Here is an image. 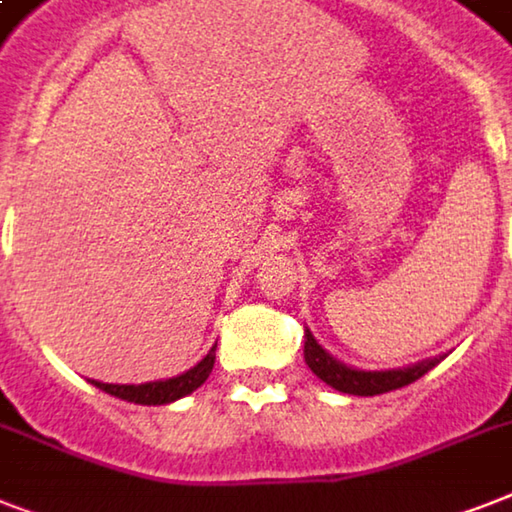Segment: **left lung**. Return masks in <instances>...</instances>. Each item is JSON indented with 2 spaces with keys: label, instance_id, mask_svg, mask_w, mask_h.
I'll return each mask as SVG.
<instances>
[{
  "label": "left lung",
  "instance_id": "8db88e82",
  "mask_svg": "<svg viewBox=\"0 0 512 512\" xmlns=\"http://www.w3.org/2000/svg\"><path fill=\"white\" fill-rule=\"evenodd\" d=\"M303 353L305 364L311 366V372L319 380H324L340 393H348V396H380V393H388V390L404 388L409 382L420 380L422 374L430 372L433 366L441 364L446 358V353H438V356L422 358L417 364L396 366V369H356V366L342 364L329 350L321 348L311 329H305Z\"/></svg>",
  "mask_w": 512,
  "mask_h": 512
}]
</instances>
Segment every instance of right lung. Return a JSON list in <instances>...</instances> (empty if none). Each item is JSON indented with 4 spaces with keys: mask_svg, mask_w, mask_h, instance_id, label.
I'll use <instances>...</instances> for the list:
<instances>
[{
    "mask_svg": "<svg viewBox=\"0 0 512 512\" xmlns=\"http://www.w3.org/2000/svg\"><path fill=\"white\" fill-rule=\"evenodd\" d=\"M215 350L217 342L209 348V353L201 358L199 364L191 366L188 372L177 374V377H170V380H151V382H140V385H116V382H98L90 380L95 388L106 390L111 396L122 398V401H130V404L140 406H162L172 404L177 398L191 396L193 390L201 388L207 382L212 366H215Z\"/></svg>",
    "mask_w": 512,
    "mask_h": 512,
    "instance_id": "add662e5",
    "label": "right lung"
}]
</instances>
